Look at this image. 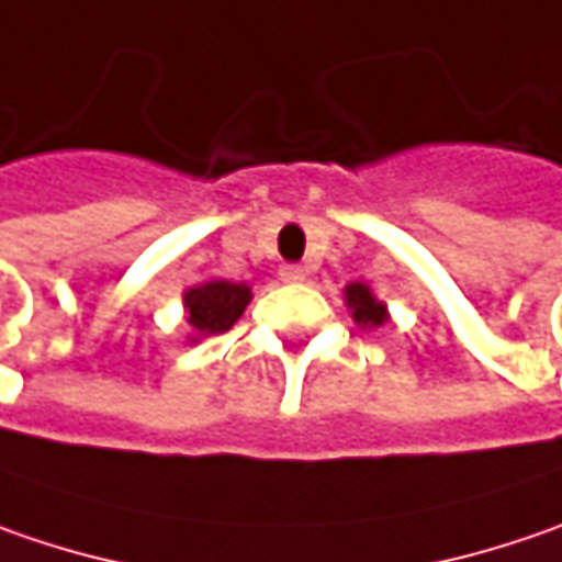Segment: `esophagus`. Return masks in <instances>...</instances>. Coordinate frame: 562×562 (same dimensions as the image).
<instances>
[{
	"mask_svg": "<svg viewBox=\"0 0 562 562\" xmlns=\"http://www.w3.org/2000/svg\"><path fill=\"white\" fill-rule=\"evenodd\" d=\"M303 278H306V269H303V266H281V281L300 284Z\"/></svg>",
	"mask_w": 562,
	"mask_h": 562,
	"instance_id": "esophagus-1",
	"label": "esophagus"
}]
</instances>
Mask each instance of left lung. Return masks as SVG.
Instances as JSON below:
<instances>
[{
    "mask_svg": "<svg viewBox=\"0 0 562 562\" xmlns=\"http://www.w3.org/2000/svg\"><path fill=\"white\" fill-rule=\"evenodd\" d=\"M347 306L353 310V318H357L359 325H384L387 322L384 306L369 293L366 284H350L347 288Z\"/></svg>",
    "mask_w": 562,
    "mask_h": 562,
    "instance_id": "obj_1",
    "label": "left lung"
}]
</instances>
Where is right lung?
Segmentation results:
<instances>
[{"instance_id":"right-lung-1","label":"right lung","mask_w":562,"mask_h":562,"mask_svg":"<svg viewBox=\"0 0 562 562\" xmlns=\"http://www.w3.org/2000/svg\"><path fill=\"white\" fill-rule=\"evenodd\" d=\"M187 322L200 335H225L227 328L244 315L249 303L247 284H231V281H209L193 291L184 293Z\"/></svg>"}]
</instances>
